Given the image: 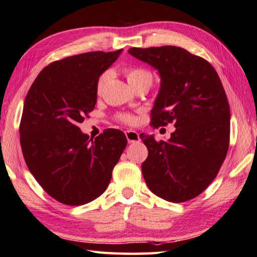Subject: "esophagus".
I'll return each mask as SVG.
<instances>
[{
	"mask_svg": "<svg viewBox=\"0 0 257 257\" xmlns=\"http://www.w3.org/2000/svg\"><path fill=\"white\" fill-rule=\"evenodd\" d=\"M124 134H125V137H127V140L129 144L137 143L140 140L139 134L137 132H135V130H125Z\"/></svg>",
	"mask_w": 257,
	"mask_h": 257,
	"instance_id": "34e87169",
	"label": "esophagus"
}]
</instances>
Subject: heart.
I'll use <instances>...</instances> for the list:
<instances>
[{
    "mask_svg": "<svg viewBox=\"0 0 257 257\" xmlns=\"http://www.w3.org/2000/svg\"><path fill=\"white\" fill-rule=\"evenodd\" d=\"M125 77H127L129 84L132 85L134 83H137L138 81H140V80H143L145 78H152V75H150L147 71H144V70H142V69H127L125 70ZM107 78H108L107 73L102 74L101 77L99 78L98 84H97L98 93L102 91L104 83H105V81H107ZM118 118H119V120H121V121H123L125 123L135 122V117L130 113H121V114H119Z\"/></svg>",
    "mask_w": 257,
    "mask_h": 257,
    "instance_id": "obj_1",
    "label": "heart"
}]
</instances>
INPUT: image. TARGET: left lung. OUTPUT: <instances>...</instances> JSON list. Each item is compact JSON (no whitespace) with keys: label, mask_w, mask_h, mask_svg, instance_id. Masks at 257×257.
Instances as JSON below:
<instances>
[{"label":"left lung","mask_w":257,"mask_h":257,"mask_svg":"<svg viewBox=\"0 0 257 257\" xmlns=\"http://www.w3.org/2000/svg\"><path fill=\"white\" fill-rule=\"evenodd\" d=\"M128 53L159 73L152 124L176 128L167 142L140 135L148 149L145 182L160 198L187 202L208 187L227 154L230 111L223 84L212 64L183 48H130Z\"/></svg>","instance_id":"left-lung-1"}]
</instances>
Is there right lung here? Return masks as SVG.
I'll return each instance as SVG.
<instances>
[{
  "label": "right lung",
  "mask_w": 257,
  "mask_h": 257,
  "mask_svg": "<svg viewBox=\"0 0 257 257\" xmlns=\"http://www.w3.org/2000/svg\"><path fill=\"white\" fill-rule=\"evenodd\" d=\"M121 52H88L50 63L24 100L23 157L35 180L60 203L79 206L99 197L127 146L118 129H105L93 140L78 127L97 102L100 75Z\"/></svg>",
  "instance_id": "right-lung-1"
}]
</instances>
